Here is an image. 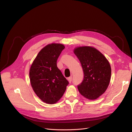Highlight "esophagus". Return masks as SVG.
Wrapping results in <instances>:
<instances>
[{
  "instance_id": "obj_1",
  "label": "esophagus",
  "mask_w": 132,
  "mask_h": 132,
  "mask_svg": "<svg viewBox=\"0 0 132 132\" xmlns=\"http://www.w3.org/2000/svg\"><path fill=\"white\" fill-rule=\"evenodd\" d=\"M67 80H68V81L69 82V83H71L72 82V77H69L68 78Z\"/></svg>"
}]
</instances>
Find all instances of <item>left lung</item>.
Returning a JSON list of instances; mask_svg holds the SVG:
<instances>
[{
  "instance_id": "1",
  "label": "left lung",
  "mask_w": 132,
  "mask_h": 132,
  "mask_svg": "<svg viewBox=\"0 0 132 132\" xmlns=\"http://www.w3.org/2000/svg\"><path fill=\"white\" fill-rule=\"evenodd\" d=\"M74 53L81 64L84 79L77 86L79 92L89 100H95L104 93L111 78L108 60L99 50L90 46L76 47Z\"/></svg>"
}]
</instances>
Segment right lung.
<instances>
[{
    "label": "right lung",
    "mask_w": 132,
    "mask_h": 132,
    "mask_svg": "<svg viewBox=\"0 0 132 132\" xmlns=\"http://www.w3.org/2000/svg\"><path fill=\"white\" fill-rule=\"evenodd\" d=\"M64 48L63 44H49L39 51L30 69L32 89L46 103H57L62 97L68 84L57 66V59Z\"/></svg>",
    "instance_id": "1"
}]
</instances>
